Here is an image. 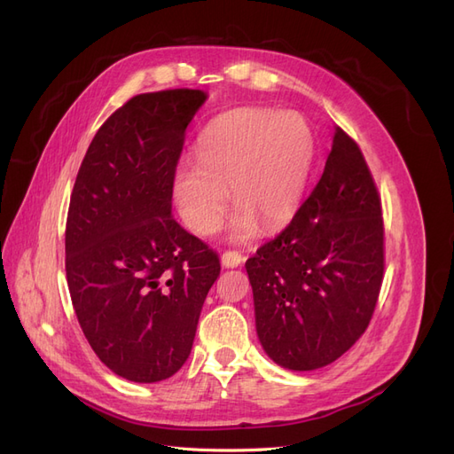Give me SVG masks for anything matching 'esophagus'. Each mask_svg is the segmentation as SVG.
I'll list each match as a JSON object with an SVG mask.
<instances>
[{"mask_svg": "<svg viewBox=\"0 0 454 454\" xmlns=\"http://www.w3.org/2000/svg\"><path fill=\"white\" fill-rule=\"evenodd\" d=\"M222 263H223V267H239V265L244 263V255L240 252H235V250L223 252Z\"/></svg>", "mask_w": 454, "mask_h": 454, "instance_id": "34e87169", "label": "esophagus"}]
</instances>
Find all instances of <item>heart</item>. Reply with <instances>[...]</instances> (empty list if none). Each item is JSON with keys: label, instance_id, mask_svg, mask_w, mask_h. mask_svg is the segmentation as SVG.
I'll return each instance as SVG.
<instances>
[{"label": "heart", "instance_id": "1", "mask_svg": "<svg viewBox=\"0 0 454 454\" xmlns=\"http://www.w3.org/2000/svg\"><path fill=\"white\" fill-rule=\"evenodd\" d=\"M316 153L310 122L297 112L244 106L217 115L204 129L197 159L177 164L176 206L187 227L210 235L227 208V187L239 208L232 235L248 237L295 214Z\"/></svg>", "mask_w": 454, "mask_h": 454}]
</instances>
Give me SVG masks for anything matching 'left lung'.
I'll return each instance as SVG.
<instances>
[{"label":"left lung","mask_w":454,"mask_h":454,"mask_svg":"<svg viewBox=\"0 0 454 454\" xmlns=\"http://www.w3.org/2000/svg\"><path fill=\"white\" fill-rule=\"evenodd\" d=\"M246 270L259 340L278 365L324 367L365 333L384 277L382 206L360 145L340 127L312 193Z\"/></svg>","instance_id":"8db88e82"}]
</instances>
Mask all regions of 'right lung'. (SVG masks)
<instances>
[{
	"label": "right lung",
	"mask_w": 454,
	"mask_h": 454,
	"mask_svg": "<svg viewBox=\"0 0 454 454\" xmlns=\"http://www.w3.org/2000/svg\"><path fill=\"white\" fill-rule=\"evenodd\" d=\"M206 94L132 96L81 162L66 219V278L100 362L134 382L172 377L191 354L219 255L172 217L185 130Z\"/></svg>",
	"instance_id": "obj_1"
}]
</instances>
